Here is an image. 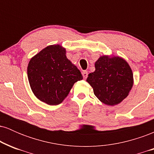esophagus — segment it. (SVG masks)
Listing matches in <instances>:
<instances>
[{
    "mask_svg": "<svg viewBox=\"0 0 154 154\" xmlns=\"http://www.w3.org/2000/svg\"><path fill=\"white\" fill-rule=\"evenodd\" d=\"M82 74L83 77H84V79L87 78V77H88V72L87 71H82Z\"/></svg>",
    "mask_w": 154,
    "mask_h": 154,
    "instance_id": "esophagus-1",
    "label": "esophagus"
}]
</instances>
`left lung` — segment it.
Segmentation results:
<instances>
[{
  "instance_id": "left-lung-1",
  "label": "left lung",
  "mask_w": 154,
  "mask_h": 154,
  "mask_svg": "<svg viewBox=\"0 0 154 154\" xmlns=\"http://www.w3.org/2000/svg\"><path fill=\"white\" fill-rule=\"evenodd\" d=\"M95 71L88 75L87 82L100 102L115 106L128 96L134 79L126 60L114 55H103L95 62Z\"/></svg>"
}]
</instances>
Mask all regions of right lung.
Listing matches in <instances>:
<instances>
[{
    "instance_id": "obj_1",
    "label": "right lung",
    "mask_w": 154,
    "mask_h": 154,
    "mask_svg": "<svg viewBox=\"0 0 154 154\" xmlns=\"http://www.w3.org/2000/svg\"><path fill=\"white\" fill-rule=\"evenodd\" d=\"M66 48L51 45L35 55L27 66V77L36 98L48 105H58L74 84L83 79L81 72L66 58Z\"/></svg>"
}]
</instances>
